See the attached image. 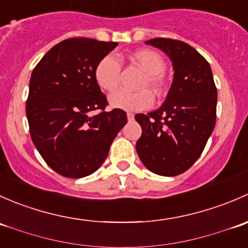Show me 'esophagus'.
<instances>
[{"mask_svg": "<svg viewBox=\"0 0 248 248\" xmlns=\"http://www.w3.org/2000/svg\"><path fill=\"white\" fill-rule=\"evenodd\" d=\"M127 119H128V121H133L134 114H132V112H127Z\"/></svg>", "mask_w": 248, "mask_h": 248, "instance_id": "34e87169", "label": "esophagus"}]
</instances>
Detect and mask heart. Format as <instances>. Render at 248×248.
I'll return each mask as SVG.
<instances>
[{"label":"heart","mask_w":248,"mask_h":248,"mask_svg":"<svg viewBox=\"0 0 248 248\" xmlns=\"http://www.w3.org/2000/svg\"><path fill=\"white\" fill-rule=\"evenodd\" d=\"M128 59L145 72L139 82V89H150L155 96L161 97L167 87V80L163 73L166 61L163 57L155 50L138 49L132 51ZM93 76L97 85L103 91L114 92L119 87L121 76L119 60L111 55L102 57L94 67ZM110 103L115 108L139 111L149 109L154 104V97L147 90L138 92L119 91L110 96Z\"/></svg>","instance_id":"b5f03b06"}]
</instances>
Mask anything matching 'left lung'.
Here are the masks:
<instances>
[{
  "mask_svg": "<svg viewBox=\"0 0 248 248\" xmlns=\"http://www.w3.org/2000/svg\"><path fill=\"white\" fill-rule=\"evenodd\" d=\"M146 43L170 57L174 80L161 108L136 115L142 129L137 152L149 170L176 176L201 157L214 131L217 89L209 62L194 47L170 38Z\"/></svg>",
  "mask_w": 248,
  "mask_h": 248,
  "instance_id": "left-lung-1",
  "label": "left lung"
}]
</instances>
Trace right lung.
<instances>
[{"mask_svg": "<svg viewBox=\"0 0 248 248\" xmlns=\"http://www.w3.org/2000/svg\"><path fill=\"white\" fill-rule=\"evenodd\" d=\"M116 42L64 39L43 56L30 79L26 101L32 141L52 170L69 179L92 174L127 124L122 109L106 111L108 99L94 80L97 62ZM92 111H97L91 115Z\"/></svg>", "mask_w": 248, "mask_h": 248, "instance_id": "add662e5", "label": "right lung"}]
</instances>
